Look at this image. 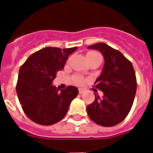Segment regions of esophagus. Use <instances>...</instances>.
<instances>
[{
  "instance_id": "esophagus-1",
  "label": "esophagus",
  "mask_w": 153,
  "mask_h": 153,
  "mask_svg": "<svg viewBox=\"0 0 153 153\" xmlns=\"http://www.w3.org/2000/svg\"><path fill=\"white\" fill-rule=\"evenodd\" d=\"M78 90H79V94H82V93H83V92H84L86 90H85L84 88H81V87H79V88L78 89Z\"/></svg>"
}]
</instances>
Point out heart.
Instances as JSON below:
<instances>
[{
  "label": "heart",
  "instance_id": "obj_1",
  "mask_svg": "<svg viewBox=\"0 0 153 153\" xmlns=\"http://www.w3.org/2000/svg\"><path fill=\"white\" fill-rule=\"evenodd\" d=\"M86 56H87V59L89 58H92V57H101V55L98 52H96V51H89L87 53V54H86ZM75 82L77 84H81V83H83L84 82V79L83 77L80 76H76V77L75 78Z\"/></svg>",
  "mask_w": 153,
  "mask_h": 153
}]
</instances>
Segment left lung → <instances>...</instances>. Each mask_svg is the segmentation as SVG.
Wrapping results in <instances>:
<instances>
[{
  "label": "left lung",
  "mask_w": 153,
  "mask_h": 153,
  "mask_svg": "<svg viewBox=\"0 0 153 153\" xmlns=\"http://www.w3.org/2000/svg\"><path fill=\"white\" fill-rule=\"evenodd\" d=\"M100 51L105 64L94 86L103 92L86 107L92 121L102 126H113L125 120L134 101L136 77L132 64L122 53L103 43L89 46Z\"/></svg>",
  "instance_id": "8db88e82"
}]
</instances>
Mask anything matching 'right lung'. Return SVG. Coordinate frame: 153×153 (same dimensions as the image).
I'll use <instances>...</instances> for the list:
<instances>
[{"label":"right lung","instance_id":"add662e5","mask_svg":"<svg viewBox=\"0 0 153 153\" xmlns=\"http://www.w3.org/2000/svg\"><path fill=\"white\" fill-rule=\"evenodd\" d=\"M76 49L45 47L31 54L20 68L16 85L19 102L27 117L36 123L50 126L59 122L78 95L75 86H68L59 92L51 84L69 55Z\"/></svg>","mask_w":153,"mask_h":153}]
</instances>
